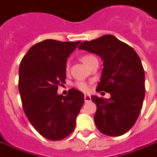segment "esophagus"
<instances>
[{"instance_id":"1","label":"esophagus","mask_w":157,"mask_h":157,"mask_svg":"<svg viewBox=\"0 0 157 157\" xmlns=\"http://www.w3.org/2000/svg\"><path fill=\"white\" fill-rule=\"evenodd\" d=\"M84 101H85V102L90 101H91V96L84 95Z\"/></svg>"}]
</instances>
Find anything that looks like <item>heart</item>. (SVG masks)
Returning a JSON list of instances; mask_svg holds the SVG:
<instances>
[{"mask_svg": "<svg viewBox=\"0 0 157 157\" xmlns=\"http://www.w3.org/2000/svg\"><path fill=\"white\" fill-rule=\"evenodd\" d=\"M95 58L96 57L92 56V55H84V56H82L81 57V60L84 63L85 65H88V64H89L90 62L92 61L93 59H95ZM69 67H70V66H69V64H67V65H66V67H65L66 71L69 70ZM74 86H75L77 89L80 90V91H82V92H87V91L89 90V87H88L87 83H86V82H83V81H77V82H75V83H74Z\"/></svg>", "mask_w": 157, "mask_h": 157, "instance_id": "obj_1", "label": "heart"}]
</instances>
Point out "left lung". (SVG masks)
Instances as JSON below:
<instances>
[{
	"mask_svg": "<svg viewBox=\"0 0 157 157\" xmlns=\"http://www.w3.org/2000/svg\"><path fill=\"white\" fill-rule=\"evenodd\" d=\"M79 50L98 55L103 61L97 92L110 94L109 99L92 96L97 105L94 121L101 133L118 137L135 124L145 97V74L134 50L113 35L81 43Z\"/></svg>",
	"mask_w": 157,
	"mask_h": 157,
	"instance_id": "8db88e82",
	"label": "left lung"
}]
</instances>
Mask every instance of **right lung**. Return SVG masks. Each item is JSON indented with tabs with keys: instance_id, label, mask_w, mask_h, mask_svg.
<instances>
[{
	"instance_id": "right-lung-1",
	"label": "right lung",
	"mask_w": 157,
	"mask_h": 157,
	"mask_svg": "<svg viewBox=\"0 0 157 157\" xmlns=\"http://www.w3.org/2000/svg\"><path fill=\"white\" fill-rule=\"evenodd\" d=\"M44 40L30 47L19 65V91L30 124L44 138L61 140L75 130L84 103L83 93L75 88L59 95L65 83L67 58L80 44Z\"/></svg>"
}]
</instances>
